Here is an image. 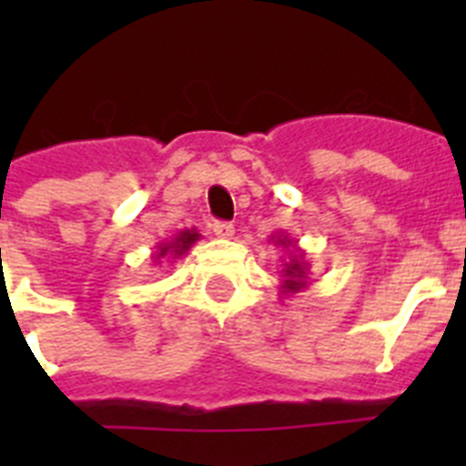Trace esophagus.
<instances>
[{
    "label": "esophagus",
    "mask_w": 466,
    "mask_h": 466,
    "mask_svg": "<svg viewBox=\"0 0 466 466\" xmlns=\"http://www.w3.org/2000/svg\"><path fill=\"white\" fill-rule=\"evenodd\" d=\"M212 230L217 238H230L233 233H236V228H233V224H230V221H214Z\"/></svg>",
    "instance_id": "1"
}]
</instances>
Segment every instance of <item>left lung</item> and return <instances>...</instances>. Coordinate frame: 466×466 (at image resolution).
I'll return each instance as SVG.
<instances>
[{
    "label": "left lung",
    "mask_w": 466,
    "mask_h": 466,
    "mask_svg": "<svg viewBox=\"0 0 466 466\" xmlns=\"http://www.w3.org/2000/svg\"><path fill=\"white\" fill-rule=\"evenodd\" d=\"M275 247H282V252H287V261L282 263V284H279V289H282L284 296L299 294V291L308 289V284H310V263L306 261V254L296 245V240H291L289 236H284V233H278V236H270Z\"/></svg>",
    "instance_id": "left-lung-1"
}]
</instances>
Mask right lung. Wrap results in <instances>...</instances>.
I'll return each instance as SVG.
<instances>
[{
    "label": "right lung",
    "mask_w": 466,
    "mask_h": 466,
    "mask_svg": "<svg viewBox=\"0 0 466 466\" xmlns=\"http://www.w3.org/2000/svg\"><path fill=\"white\" fill-rule=\"evenodd\" d=\"M198 240H200V233H198L196 228L179 230L172 240L158 242V245H156L154 263H160L163 258H182L184 254H188V249H191Z\"/></svg>",
    "instance_id": "1"
}]
</instances>
